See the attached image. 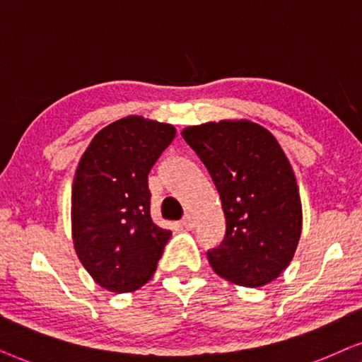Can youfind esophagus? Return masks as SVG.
Segmentation results:
<instances>
[{
  "mask_svg": "<svg viewBox=\"0 0 362 362\" xmlns=\"http://www.w3.org/2000/svg\"><path fill=\"white\" fill-rule=\"evenodd\" d=\"M182 226H184V228H187V230H192L195 226V221H194V216H192L190 214H187L184 218H182Z\"/></svg>",
  "mask_w": 362,
  "mask_h": 362,
  "instance_id": "1",
  "label": "esophagus"
}]
</instances>
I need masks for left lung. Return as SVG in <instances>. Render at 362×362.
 Instances as JSON below:
<instances>
[{"label":"left lung","instance_id":"left-lung-1","mask_svg":"<svg viewBox=\"0 0 362 362\" xmlns=\"http://www.w3.org/2000/svg\"><path fill=\"white\" fill-rule=\"evenodd\" d=\"M209 170L225 214V238L206 252L216 274L240 286L273 281L301 237V200L288 158L272 132L250 120L182 131Z\"/></svg>","mask_w":362,"mask_h":362}]
</instances>
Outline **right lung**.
Listing matches in <instances>:
<instances>
[{"label": "right lung", "instance_id": "add662e5", "mask_svg": "<svg viewBox=\"0 0 362 362\" xmlns=\"http://www.w3.org/2000/svg\"><path fill=\"white\" fill-rule=\"evenodd\" d=\"M173 137L170 124L129 115L95 134L81 157L72 184V242L105 290L146 285L172 237L152 221L148 172Z\"/></svg>", "mask_w": 362, "mask_h": 362}]
</instances>
